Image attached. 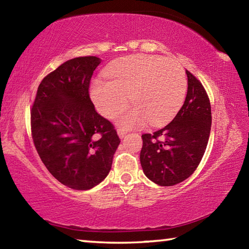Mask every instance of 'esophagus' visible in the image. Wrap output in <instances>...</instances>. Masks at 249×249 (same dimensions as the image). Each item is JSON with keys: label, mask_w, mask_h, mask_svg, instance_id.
Instances as JSON below:
<instances>
[{"label": "esophagus", "mask_w": 249, "mask_h": 249, "mask_svg": "<svg viewBox=\"0 0 249 249\" xmlns=\"http://www.w3.org/2000/svg\"><path fill=\"white\" fill-rule=\"evenodd\" d=\"M117 134H119V136L121 138H123L125 136V134H126V130L123 129V128H117Z\"/></svg>", "instance_id": "1"}]
</instances>
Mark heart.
Returning <instances> with one entry per match:
<instances>
[{"label": "heart", "mask_w": 249, "mask_h": 249, "mask_svg": "<svg viewBox=\"0 0 249 249\" xmlns=\"http://www.w3.org/2000/svg\"><path fill=\"white\" fill-rule=\"evenodd\" d=\"M103 80H95L91 98L98 111L112 117L122 109L116 122L124 128L140 127L148 121L151 125L167 123L183 103L187 80L182 66L176 59L148 54H133L117 60L105 71Z\"/></svg>", "instance_id": "obj_1"}]
</instances>
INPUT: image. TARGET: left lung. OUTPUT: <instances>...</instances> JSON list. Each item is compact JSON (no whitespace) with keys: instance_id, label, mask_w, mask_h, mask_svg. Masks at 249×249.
I'll list each match as a JSON object with an SVG mask.
<instances>
[{"instance_id":"8db88e82","label":"left lung","mask_w":249,"mask_h":249,"mask_svg":"<svg viewBox=\"0 0 249 249\" xmlns=\"http://www.w3.org/2000/svg\"><path fill=\"white\" fill-rule=\"evenodd\" d=\"M182 107L165 127L142 134L141 165L147 178L170 187L189 178L201 162L208 146L212 114L209 95L190 71Z\"/></svg>"}]
</instances>
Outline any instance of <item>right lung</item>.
Masks as SVG:
<instances>
[{
    "instance_id": "right-lung-1",
    "label": "right lung",
    "mask_w": 249,
    "mask_h": 249,
    "mask_svg": "<svg viewBox=\"0 0 249 249\" xmlns=\"http://www.w3.org/2000/svg\"><path fill=\"white\" fill-rule=\"evenodd\" d=\"M94 56L70 59L41 80L31 108L34 145L59 182L89 190L108 175L120 145L116 129L89 94Z\"/></svg>"
}]
</instances>
